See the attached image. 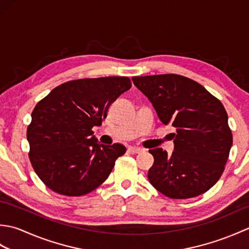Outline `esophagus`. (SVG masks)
Returning a JSON list of instances; mask_svg holds the SVG:
<instances>
[{
	"instance_id": "1",
	"label": "esophagus",
	"mask_w": 249,
	"mask_h": 249,
	"mask_svg": "<svg viewBox=\"0 0 249 249\" xmlns=\"http://www.w3.org/2000/svg\"><path fill=\"white\" fill-rule=\"evenodd\" d=\"M128 152L133 153V154H139V153L143 152V150L140 149V147H137V146H130V147H128Z\"/></svg>"
}]
</instances>
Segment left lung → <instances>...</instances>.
<instances>
[{"label": "left lung", "mask_w": 249, "mask_h": 249, "mask_svg": "<svg viewBox=\"0 0 249 249\" xmlns=\"http://www.w3.org/2000/svg\"><path fill=\"white\" fill-rule=\"evenodd\" d=\"M133 82L162 123L177 130L171 155L161 147L149 151L154 156L150 183L172 199L208 192L223 174L232 146L223 104L198 82L174 73L133 77Z\"/></svg>", "instance_id": "left-lung-1"}]
</instances>
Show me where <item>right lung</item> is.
Here are the masks:
<instances>
[{
	"mask_svg": "<svg viewBox=\"0 0 249 249\" xmlns=\"http://www.w3.org/2000/svg\"><path fill=\"white\" fill-rule=\"evenodd\" d=\"M130 88L127 77L79 79L56 87L36 105L26 130L29 156L50 189L76 197L107 179L126 147L100 144L92 128L102 125L110 105Z\"/></svg>",
	"mask_w": 249,
	"mask_h": 249,
	"instance_id": "obj_1",
	"label": "right lung"
}]
</instances>
